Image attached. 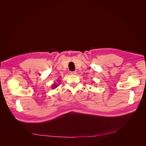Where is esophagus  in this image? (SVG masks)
<instances>
[{"label": "esophagus", "instance_id": "esophagus-1", "mask_svg": "<svg viewBox=\"0 0 146 146\" xmlns=\"http://www.w3.org/2000/svg\"><path fill=\"white\" fill-rule=\"evenodd\" d=\"M70 75H76V74H77V72H76V71H71V72H70Z\"/></svg>", "mask_w": 146, "mask_h": 146}]
</instances>
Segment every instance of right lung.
<instances>
[{
	"instance_id": "obj_1",
	"label": "right lung",
	"mask_w": 146,
	"mask_h": 146,
	"mask_svg": "<svg viewBox=\"0 0 146 146\" xmlns=\"http://www.w3.org/2000/svg\"><path fill=\"white\" fill-rule=\"evenodd\" d=\"M58 83H59V81H58ZM52 88H53V89H55V88H56L57 86H58V85H56V84H55V85H52Z\"/></svg>"
}]
</instances>
